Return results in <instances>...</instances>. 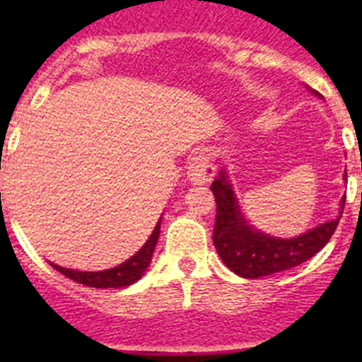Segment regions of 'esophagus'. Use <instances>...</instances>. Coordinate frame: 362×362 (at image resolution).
<instances>
[{
  "instance_id": "34e87169",
  "label": "esophagus",
  "mask_w": 362,
  "mask_h": 362,
  "mask_svg": "<svg viewBox=\"0 0 362 362\" xmlns=\"http://www.w3.org/2000/svg\"><path fill=\"white\" fill-rule=\"evenodd\" d=\"M188 179L194 185H204L210 183L212 177L216 175V166L210 161V158L204 152L196 153L188 163Z\"/></svg>"
}]
</instances>
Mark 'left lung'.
<instances>
[{"label":"left lung","mask_w":362,"mask_h":362,"mask_svg":"<svg viewBox=\"0 0 362 362\" xmlns=\"http://www.w3.org/2000/svg\"><path fill=\"white\" fill-rule=\"evenodd\" d=\"M210 190L217 206L212 233L217 254L230 270L248 279L272 276L308 261L330 241L341 219L339 216L337 219L328 221L299 238L276 239L255 232L246 225L225 175L221 174L210 185ZM344 201L346 196L343 197V206Z\"/></svg>","instance_id":"left-lung-1"}]
</instances>
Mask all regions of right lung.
<instances>
[{"label": "right lung", "mask_w": 362, "mask_h": 362, "mask_svg": "<svg viewBox=\"0 0 362 362\" xmlns=\"http://www.w3.org/2000/svg\"><path fill=\"white\" fill-rule=\"evenodd\" d=\"M159 226H161V221H159L156 228H153L152 235L148 238V241L145 243L141 250L137 252L136 255L124 261L123 264L116 268H110V270L103 272H78L70 270V268H62L57 264H52L57 272H62L63 276L70 277L76 283H81L85 286H92V288H121V286H129V284L136 283L137 279H141V276L145 274V270L148 268L150 259H152L153 248L158 245L159 238Z\"/></svg>", "instance_id": "obj_1"}]
</instances>
